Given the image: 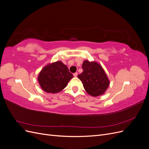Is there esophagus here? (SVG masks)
I'll return each mask as SVG.
<instances>
[{
  "mask_svg": "<svg viewBox=\"0 0 149 149\" xmlns=\"http://www.w3.org/2000/svg\"><path fill=\"white\" fill-rule=\"evenodd\" d=\"M73 76H74V77H76V76H78V73H75L73 74Z\"/></svg>",
  "mask_w": 149,
  "mask_h": 149,
  "instance_id": "esophagus-1",
  "label": "esophagus"
}]
</instances>
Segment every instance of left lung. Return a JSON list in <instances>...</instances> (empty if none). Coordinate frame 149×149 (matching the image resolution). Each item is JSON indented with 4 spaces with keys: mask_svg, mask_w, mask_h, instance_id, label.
<instances>
[{
    "mask_svg": "<svg viewBox=\"0 0 149 149\" xmlns=\"http://www.w3.org/2000/svg\"><path fill=\"white\" fill-rule=\"evenodd\" d=\"M83 71L78 76L88 94L94 97L105 93L110 84L109 79L101 64L96 61L84 60Z\"/></svg>",
    "mask_w": 149,
    "mask_h": 149,
    "instance_id": "obj_1",
    "label": "left lung"
}]
</instances>
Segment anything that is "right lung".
Masks as SVG:
<instances>
[{"label":"right lung","instance_id":"right-lung-1","mask_svg":"<svg viewBox=\"0 0 149 149\" xmlns=\"http://www.w3.org/2000/svg\"><path fill=\"white\" fill-rule=\"evenodd\" d=\"M73 77L67 66L57 61L43 68L38 76V81L45 92L56 94L65 89Z\"/></svg>","mask_w":149,"mask_h":149}]
</instances>
